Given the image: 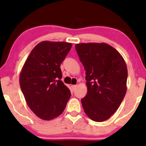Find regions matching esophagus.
I'll return each instance as SVG.
<instances>
[{"instance_id":"esophagus-1","label":"esophagus","mask_w":146,"mask_h":146,"mask_svg":"<svg viewBox=\"0 0 146 146\" xmlns=\"http://www.w3.org/2000/svg\"><path fill=\"white\" fill-rule=\"evenodd\" d=\"M71 87H72V88H73V90H74L75 89V88L77 87V86H76V85H72Z\"/></svg>"}]
</instances>
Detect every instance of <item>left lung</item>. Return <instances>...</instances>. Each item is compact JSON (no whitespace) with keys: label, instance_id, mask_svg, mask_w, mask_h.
Instances as JSON below:
<instances>
[{"label":"left lung","instance_id":"left-lung-1","mask_svg":"<svg viewBox=\"0 0 146 146\" xmlns=\"http://www.w3.org/2000/svg\"><path fill=\"white\" fill-rule=\"evenodd\" d=\"M75 49L86 71L87 93L81 100L84 110L93 121H106L118 109L126 93L124 60L106 43H80Z\"/></svg>","mask_w":146,"mask_h":146}]
</instances>
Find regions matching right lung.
<instances>
[{
	"label": "right lung",
	"mask_w": 146,
	"mask_h": 146,
	"mask_svg": "<svg viewBox=\"0 0 146 146\" xmlns=\"http://www.w3.org/2000/svg\"><path fill=\"white\" fill-rule=\"evenodd\" d=\"M72 46L65 42L42 41L33 48L22 68L20 86L36 116L51 120L61 115L71 91L61 80V64Z\"/></svg>",
	"instance_id": "right-lung-1"
}]
</instances>
